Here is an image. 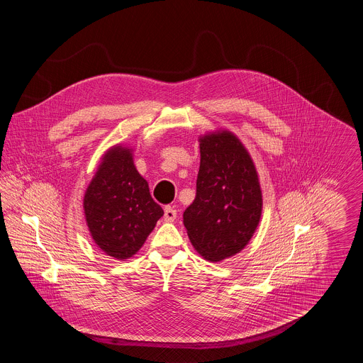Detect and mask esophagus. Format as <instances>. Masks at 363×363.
<instances>
[{
    "mask_svg": "<svg viewBox=\"0 0 363 363\" xmlns=\"http://www.w3.org/2000/svg\"><path fill=\"white\" fill-rule=\"evenodd\" d=\"M163 219H164V222H174L177 219V209L173 207L164 208Z\"/></svg>",
    "mask_w": 363,
    "mask_h": 363,
    "instance_id": "obj_1",
    "label": "esophagus"
}]
</instances>
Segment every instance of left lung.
Segmentation results:
<instances>
[{
    "label": "left lung",
    "mask_w": 363,
    "mask_h": 363,
    "mask_svg": "<svg viewBox=\"0 0 363 363\" xmlns=\"http://www.w3.org/2000/svg\"><path fill=\"white\" fill-rule=\"evenodd\" d=\"M199 143L197 193L184 212V225L193 247L216 262L235 256L252 240L262 193L253 159L233 132H208Z\"/></svg>",
    "instance_id": "obj_1"
}]
</instances>
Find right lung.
<instances>
[{"instance_id": "1", "label": "right lung", "mask_w": 363, "mask_h": 363, "mask_svg": "<svg viewBox=\"0 0 363 363\" xmlns=\"http://www.w3.org/2000/svg\"><path fill=\"white\" fill-rule=\"evenodd\" d=\"M133 150L121 144L104 152L83 200L89 234L110 257L125 261L144 245L163 209L151 197L148 182L133 162Z\"/></svg>"}]
</instances>
